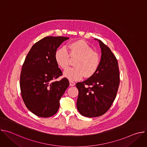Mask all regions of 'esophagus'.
Returning <instances> with one entry per match:
<instances>
[{"label":"esophagus","instance_id":"34e87169","mask_svg":"<svg viewBox=\"0 0 147 147\" xmlns=\"http://www.w3.org/2000/svg\"><path fill=\"white\" fill-rule=\"evenodd\" d=\"M76 84V83L72 81H70V86L73 87V86H74Z\"/></svg>","mask_w":147,"mask_h":147}]
</instances>
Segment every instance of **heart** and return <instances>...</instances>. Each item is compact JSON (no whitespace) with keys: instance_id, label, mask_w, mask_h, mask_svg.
I'll list each match as a JSON object with an SVG mask.
<instances>
[{"instance_id":"b5f03b06","label":"heart","mask_w":147,"mask_h":147,"mask_svg":"<svg viewBox=\"0 0 147 147\" xmlns=\"http://www.w3.org/2000/svg\"><path fill=\"white\" fill-rule=\"evenodd\" d=\"M69 56L76 58L74 62L75 67L67 69L64 72V76L73 81L78 80L84 76L86 78L92 77L97 71L100 63L99 55L83 40H77L69 44L67 51L65 48H61L55 53L57 65L64 70L69 65Z\"/></svg>"}]
</instances>
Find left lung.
I'll return each instance as SVG.
<instances>
[{"label": "left lung", "mask_w": 147, "mask_h": 147, "mask_svg": "<svg viewBox=\"0 0 147 147\" xmlns=\"http://www.w3.org/2000/svg\"><path fill=\"white\" fill-rule=\"evenodd\" d=\"M100 63L97 71L84 81L77 82V108L80 114L95 117L105 113L112 105L120 83L118 62L110 48L100 40Z\"/></svg>", "instance_id": "left-lung-1"}]
</instances>
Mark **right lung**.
<instances>
[{"label":"right lung","instance_id":"right-lung-1","mask_svg":"<svg viewBox=\"0 0 147 147\" xmlns=\"http://www.w3.org/2000/svg\"><path fill=\"white\" fill-rule=\"evenodd\" d=\"M68 37L47 36L36 42L27 54L20 75V90L26 107L37 116L56 114L60 99L69 86L66 78L54 81L62 75L55 53Z\"/></svg>","mask_w":147,"mask_h":147}]
</instances>
